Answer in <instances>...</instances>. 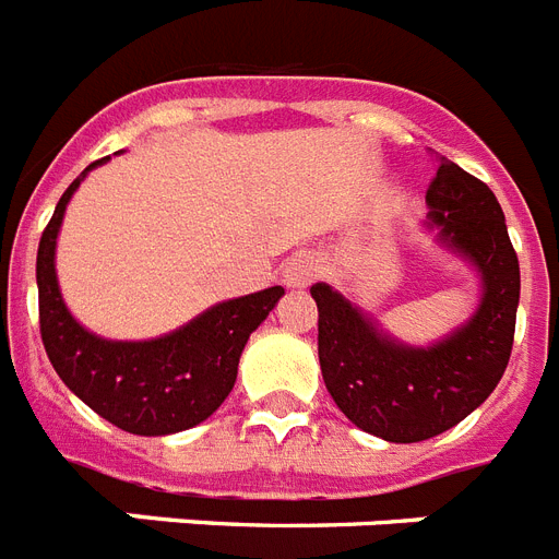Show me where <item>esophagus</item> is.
Wrapping results in <instances>:
<instances>
[{"label":"esophagus","instance_id":"obj_1","mask_svg":"<svg viewBox=\"0 0 559 559\" xmlns=\"http://www.w3.org/2000/svg\"><path fill=\"white\" fill-rule=\"evenodd\" d=\"M318 275V261L316 255H307V252H301V255H293L287 261V266H284V275H281V281H284V287L287 289H304L312 284V278Z\"/></svg>","mask_w":559,"mask_h":559}]
</instances>
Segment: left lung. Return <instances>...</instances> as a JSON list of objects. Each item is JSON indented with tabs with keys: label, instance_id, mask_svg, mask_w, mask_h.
<instances>
[{
	"label": "left lung",
	"instance_id": "8db88e82",
	"mask_svg": "<svg viewBox=\"0 0 559 559\" xmlns=\"http://www.w3.org/2000/svg\"><path fill=\"white\" fill-rule=\"evenodd\" d=\"M424 227L477 275L475 312L426 346L389 335L367 309L330 284H312L318 358L337 409L389 443L452 429L495 392L506 372L520 304V264L495 192L440 158Z\"/></svg>",
	"mask_w": 559,
	"mask_h": 559
}]
</instances>
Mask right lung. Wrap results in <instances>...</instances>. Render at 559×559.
<instances>
[{
  "mask_svg": "<svg viewBox=\"0 0 559 559\" xmlns=\"http://www.w3.org/2000/svg\"><path fill=\"white\" fill-rule=\"evenodd\" d=\"M105 162L110 158L84 167L41 233L36 255L41 344L64 386L96 415L142 438L176 435L207 420L233 392L243 346L284 289L270 287L218 301L185 326L147 341H110L82 326L70 316L56 278V238L73 192Z\"/></svg>",
  "mask_w": 559,
  "mask_h": 559,
  "instance_id": "add662e5",
  "label": "right lung"
}]
</instances>
